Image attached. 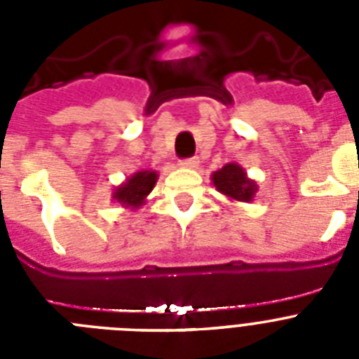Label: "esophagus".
I'll list each match as a JSON object with an SVG mask.
<instances>
[{"label": "esophagus", "mask_w": 359, "mask_h": 359, "mask_svg": "<svg viewBox=\"0 0 359 359\" xmlns=\"http://www.w3.org/2000/svg\"><path fill=\"white\" fill-rule=\"evenodd\" d=\"M180 165H182L183 169H196L199 165V160L198 158H187V160L180 161Z\"/></svg>", "instance_id": "obj_1"}]
</instances>
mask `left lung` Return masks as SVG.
Wrapping results in <instances>:
<instances>
[{
	"instance_id": "left-lung-1",
	"label": "left lung",
	"mask_w": 359,
	"mask_h": 359,
	"mask_svg": "<svg viewBox=\"0 0 359 359\" xmlns=\"http://www.w3.org/2000/svg\"><path fill=\"white\" fill-rule=\"evenodd\" d=\"M212 183L223 196L230 201L250 203L255 198L259 185L257 182L250 180L246 170L237 163H226L223 169L212 172Z\"/></svg>"
}]
</instances>
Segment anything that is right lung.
Returning <instances> with one entry per match:
<instances>
[{
    "instance_id": "add662e5",
    "label": "right lung",
    "mask_w": 359,
    "mask_h": 359,
    "mask_svg": "<svg viewBox=\"0 0 359 359\" xmlns=\"http://www.w3.org/2000/svg\"><path fill=\"white\" fill-rule=\"evenodd\" d=\"M158 182L156 170H138L133 176H129L123 183H120L113 194H111V201L118 203L123 208H131L136 210L140 208L147 196L151 194V190L154 189Z\"/></svg>"
}]
</instances>
